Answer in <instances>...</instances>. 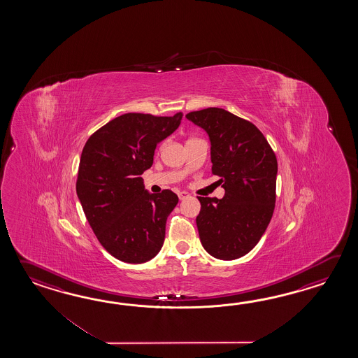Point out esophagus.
<instances>
[{"instance_id":"obj_1","label":"esophagus","mask_w":358,"mask_h":358,"mask_svg":"<svg viewBox=\"0 0 358 358\" xmlns=\"http://www.w3.org/2000/svg\"><path fill=\"white\" fill-rule=\"evenodd\" d=\"M178 196H179V199H184V198L189 197V193L188 192H178Z\"/></svg>"}]
</instances>
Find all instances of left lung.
Wrapping results in <instances>:
<instances>
[{
  "label": "left lung",
  "instance_id": "obj_1",
  "mask_svg": "<svg viewBox=\"0 0 358 358\" xmlns=\"http://www.w3.org/2000/svg\"><path fill=\"white\" fill-rule=\"evenodd\" d=\"M211 141L213 174L225 196L198 197L201 243L211 256L236 259L251 251L274 213L278 161L266 138L251 122L219 107L185 115Z\"/></svg>",
  "mask_w": 358,
  "mask_h": 358
}]
</instances>
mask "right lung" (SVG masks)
<instances>
[{"label": "right lung", "mask_w": 358, "mask_h": 358, "mask_svg": "<svg viewBox=\"0 0 358 358\" xmlns=\"http://www.w3.org/2000/svg\"><path fill=\"white\" fill-rule=\"evenodd\" d=\"M182 113L120 115L88 138L80 156L76 194L101 245L115 259L142 264L164 244L169 213L179 198L173 190L150 194L142 174L156 145L176 131Z\"/></svg>", "instance_id": "1"}]
</instances>
